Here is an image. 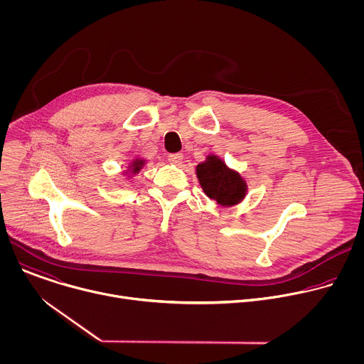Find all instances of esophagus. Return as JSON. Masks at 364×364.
Listing matches in <instances>:
<instances>
[{
    "label": "esophagus",
    "mask_w": 364,
    "mask_h": 364,
    "mask_svg": "<svg viewBox=\"0 0 364 364\" xmlns=\"http://www.w3.org/2000/svg\"><path fill=\"white\" fill-rule=\"evenodd\" d=\"M168 161L174 166H180L183 161V154L181 152H176V154H170L168 155Z\"/></svg>",
    "instance_id": "34e87169"
}]
</instances>
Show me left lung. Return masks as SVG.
I'll use <instances>...</instances> for the list:
<instances>
[{
    "label": "left lung",
    "instance_id": "1",
    "mask_svg": "<svg viewBox=\"0 0 364 364\" xmlns=\"http://www.w3.org/2000/svg\"><path fill=\"white\" fill-rule=\"evenodd\" d=\"M197 178L204 193L222 205L236 204L246 194V184L240 176L229 170L215 155H209L197 166Z\"/></svg>",
    "mask_w": 364,
    "mask_h": 364
}]
</instances>
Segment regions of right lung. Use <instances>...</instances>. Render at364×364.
Here are the masks:
<instances>
[{"instance_id":"add662e5","label":"right lung","mask_w":364,"mask_h":364,"mask_svg":"<svg viewBox=\"0 0 364 364\" xmlns=\"http://www.w3.org/2000/svg\"><path fill=\"white\" fill-rule=\"evenodd\" d=\"M142 164H144V161H142V160H135V161L132 163V166H131V167H132L131 170H132L134 173H136V171H139V170H141Z\"/></svg>"}]
</instances>
